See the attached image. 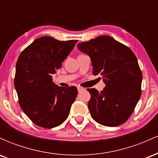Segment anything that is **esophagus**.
Instances as JSON below:
<instances>
[{"label": "esophagus", "instance_id": "1", "mask_svg": "<svg viewBox=\"0 0 158 158\" xmlns=\"http://www.w3.org/2000/svg\"><path fill=\"white\" fill-rule=\"evenodd\" d=\"M77 89H78V91L80 92V91H81V90H84V88H81V87H80V86H79V87H78V88H77Z\"/></svg>", "mask_w": 158, "mask_h": 158}]
</instances>
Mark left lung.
Listing matches in <instances>:
<instances>
[{
	"label": "left lung",
	"instance_id": "1",
	"mask_svg": "<svg viewBox=\"0 0 158 158\" xmlns=\"http://www.w3.org/2000/svg\"><path fill=\"white\" fill-rule=\"evenodd\" d=\"M77 47L90 57L94 75H100L106 83L100 92L88 89L92 118L106 126L123 124L133 113L142 93L143 74L135 54L108 35L79 43Z\"/></svg>",
	"mask_w": 158,
	"mask_h": 158
}]
</instances>
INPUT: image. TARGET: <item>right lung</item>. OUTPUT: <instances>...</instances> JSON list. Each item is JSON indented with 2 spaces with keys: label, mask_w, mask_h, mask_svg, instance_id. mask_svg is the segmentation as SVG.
I'll return each instance as SVG.
<instances>
[{
  "label": "right lung",
  "mask_w": 158,
  "mask_h": 158,
  "mask_svg": "<svg viewBox=\"0 0 158 158\" xmlns=\"http://www.w3.org/2000/svg\"><path fill=\"white\" fill-rule=\"evenodd\" d=\"M77 41L44 36L20 54L14 85L21 109L36 126L52 128L68 118L77 88L59 87L52 81V75L61 67Z\"/></svg>",
  "instance_id": "add662e5"
}]
</instances>
